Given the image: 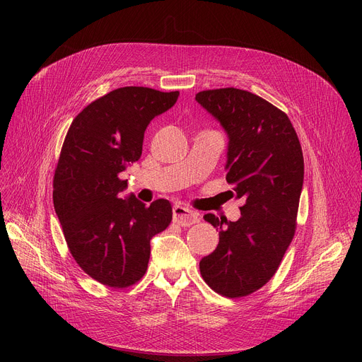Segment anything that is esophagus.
Masks as SVG:
<instances>
[{
	"instance_id": "esophagus-1",
	"label": "esophagus",
	"mask_w": 362,
	"mask_h": 362,
	"mask_svg": "<svg viewBox=\"0 0 362 362\" xmlns=\"http://www.w3.org/2000/svg\"><path fill=\"white\" fill-rule=\"evenodd\" d=\"M173 220H175L179 226H183V227L192 226V224H195V223L199 221L198 214H197L195 211L189 210V208L182 206V205L173 206Z\"/></svg>"
}]
</instances>
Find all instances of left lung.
<instances>
[{
	"label": "left lung",
	"instance_id": "obj_1",
	"mask_svg": "<svg viewBox=\"0 0 362 362\" xmlns=\"http://www.w3.org/2000/svg\"><path fill=\"white\" fill-rule=\"evenodd\" d=\"M195 100L220 122L229 136L226 180L242 198L240 218L214 214V252L199 262L202 279L214 292L242 298L261 289L277 272L295 236L303 183V156L288 117L258 95L236 89H208Z\"/></svg>",
	"mask_w": 362,
	"mask_h": 362
}]
</instances>
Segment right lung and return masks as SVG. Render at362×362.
<instances>
[{
  "instance_id": "1",
  "label": "right lung",
  "mask_w": 362,
  "mask_h": 362,
  "mask_svg": "<svg viewBox=\"0 0 362 362\" xmlns=\"http://www.w3.org/2000/svg\"><path fill=\"white\" fill-rule=\"evenodd\" d=\"M179 90L124 86L86 105L71 122L52 182V201L69 251L79 267L108 288L139 281L149 240L165 230L173 210L167 199L146 206L122 192L119 175L141 158L149 122L173 107Z\"/></svg>"
}]
</instances>
